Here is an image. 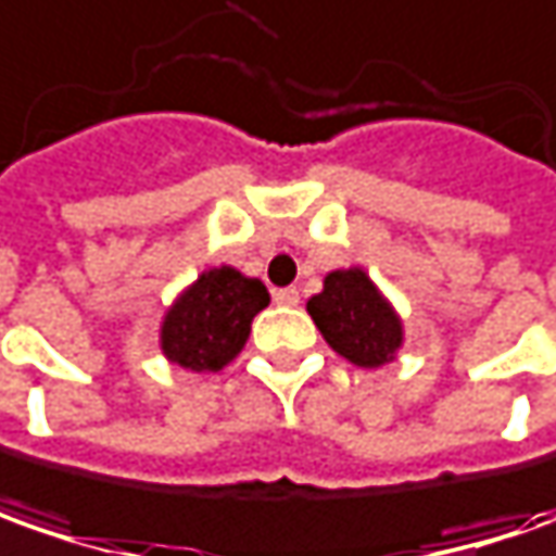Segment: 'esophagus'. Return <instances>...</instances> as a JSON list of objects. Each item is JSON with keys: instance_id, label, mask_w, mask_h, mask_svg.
<instances>
[{"instance_id": "esophagus-1", "label": "esophagus", "mask_w": 556, "mask_h": 556, "mask_svg": "<svg viewBox=\"0 0 556 556\" xmlns=\"http://www.w3.org/2000/svg\"><path fill=\"white\" fill-rule=\"evenodd\" d=\"M274 301L282 304V307H295L298 301H301V295H298L295 286H289V289H277V292H274Z\"/></svg>"}]
</instances>
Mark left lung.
I'll list each match as a JSON object with an SVG mask.
<instances>
[{
	"label": "left lung",
	"instance_id": "left-lung-1",
	"mask_svg": "<svg viewBox=\"0 0 556 556\" xmlns=\"http://www.w3.org/2000/svg\"><path fill=\"white\" fill-rule=\"evenodd\" d=\"M307 311L332 351L363 369L388 363L403 341V326L391 304L359 267L329 274L323 292L307 301Z\"/></svg>",
	"mask_w": 556,
	"mask_h": 556
}]
</instances>
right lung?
<instances>
[{
  "instance_id": "add662e5",
  "label": "right lung",
  "mask_w": 556,
  "mask_h": 556,
  "mask_svg": "<svg viewBox=\"0 0 556 556\" xmlns=\"http://www.w3.org/2000/svg\"><path fill=\"white\" fill-rule=\"evenodd\" d=\"M270 304L261 279L233 267L205 270L165 314L163 354L193 372H218L240 354L252 319Z\"/></svg>"
}]
</instances>
